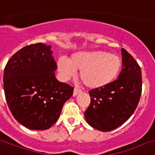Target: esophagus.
Returning a JSON list of instances; mask_svg holds the SVG:
<instances>
[{
	"label": "esophagus",
	"instance_id": "esophagus-1",
	"mask_svg": "<svg viewBox=\"0 0 155 155\" xmlns=\"http://www.w3.org/2000/svg\"><path fill=\"white\" fill-rule=\"evenodd\" d=\"M80 92H81V90H79V89H78V88H74V94H73V95H74V97L77 96V95H78V94Z\"/></svg>",
	"mask_w": 155,
	"mask_h": 155
}]
</instances>
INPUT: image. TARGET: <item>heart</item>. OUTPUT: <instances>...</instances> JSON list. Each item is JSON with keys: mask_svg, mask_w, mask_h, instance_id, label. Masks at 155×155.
<instances>
[{"mask_svg": "<svg viewBox=\"0 0 155 155\" xmlns=\"http://www.w3.org/2000/svg\"><path fill=\"white\" fill-rule=\"evenodd\" d=\"M121 59L107 51H93L77 52L69 61L60 58L57 69L61 78L68 80L79 71V79L91 90L107 86L116 79L120 70Z\"/></svg>", "mask_w": 155, "mask_h": 155, "instance_id": "heart-1", "label": "heart"}]
</instances>
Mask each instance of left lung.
Here are the masks:
<instances>
[{
  "instance_id": "8db88e82",
  "label": "left lung",
  "mask_w": 155,
  "mask_h": 155,
  "mask_svg": "<svg viewBox=\"0 0 155 155\" xmlns=\"http://www.w3.org/2000/svg\"><path fill=\"white\" fill-rule=\"evenodd\" d=\"M122 69L118 78L107 86L89 92L91 104L85 118L92 128L108 132L129 120L136 110L141 94V68L134 58L121 48Z\"/></svg>"
}]
</instances>
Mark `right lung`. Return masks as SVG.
<instances>
[{
	"instance_id": "1",
	"label": "right lung",
	"mask_w": 155,
	"mask_h": 155,
	"mask_svg": "<svg viewBox=\"0 0 155 155\" xmlns=\"http://www.w3.org/2000/svg\"><path fill=\"white\" fill-rule=\"evenodd\" d=\"M51 45L26 46L9 60L4 70V91L12 115L31 130H46L58 120L74 87L56 78Z\"/></svg>"
}]
</instances>
